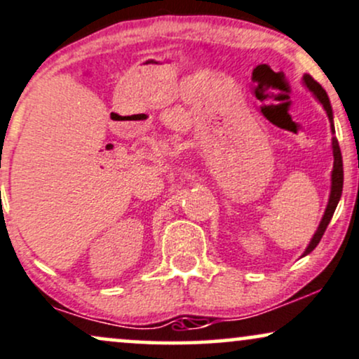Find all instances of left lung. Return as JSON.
<instances>
[{"mask_svg": "<svg viewBox=\"0 0 359 359\" xmlns=\"http://www.w3.org/2000/svg\"><path fill=\"white\" fill-rule=\"evenodd\" d=\"M304 83L308 85V88L316 95V98L319 102L323 103V107H325L327 116H330V120L332 122V110H331V103H330V98H327V95L325 92V88H323L321 85L318 83L316 80L313 79L311 75H304ZM332 132H334V127H332ZM332 155H334V165H332V175H331V196H330V202H327V207H326V212L323 215V221L319 224L316 234H314L313 241H311L308 249H306L304 256L306 254H309L311 250H313L316 245L319 244V241H321L323 234H325L327 224L331 222V217L332 214H334L336 210V205H338L339 202V197H341V192H343V157H341V150H339V144H338V138L332 137Z\"/></svg>", "mask_w": 359, "mask_h": 359, "instance_id": "8db88e82", "label": "left lung"}]
</instances>
